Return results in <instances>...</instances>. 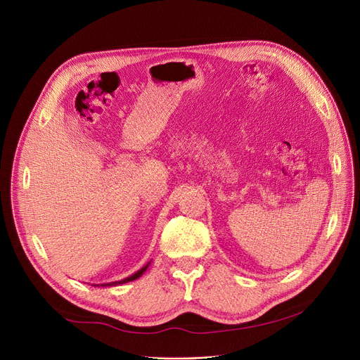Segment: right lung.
<instances>
[{"instance_id": "right-lung-1", "label": "right lung", "mask_w": 360, "mask_h": 360, "mask_svg": "<svg viewBox=\"0 0 360 360\" xmlns=\"http://www.w3.org/2000/svg\"><path fill=\"white\" fill-rule=\"evenodd\" d=\"M148 264H150V262H148ZM148 264H147V266H144L141 270H139L137 273H134V274L129 276V277H127V278H124V280H120V281H112V283H106V285H102V286H117V285H122V283H128V281L136 280V278H139V277H140V276L147 270Z\"/></svg>"}]
</instances>
